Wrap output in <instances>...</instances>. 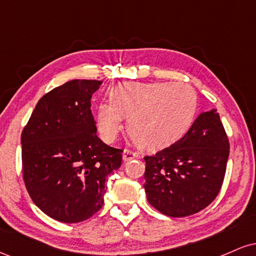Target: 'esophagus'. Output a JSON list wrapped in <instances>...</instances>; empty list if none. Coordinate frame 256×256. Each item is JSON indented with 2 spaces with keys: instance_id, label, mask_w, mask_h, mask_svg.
Returning <instances> with one entry per match:
<instances>
[{
  "instance_id": "1",
  "label": "esophagus",
  "mask_w": 256,
  "mask_h": 256,
  "mask_svg": "<svg viewBox=\"0 0 256 256\" xmlns=\"http://www.w3.org/2000/svg\"><path fill=\"white\" fill-rule=\"evenodd\" d=\"M138 158L137 152L128 150V149L122 152V161H124V162H126V161H128V160H132V158Z\"/></svg>"
}]
</instances>
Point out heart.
<instances>
[{
    "instance_id": "1",
    "label": "heart",
    "mask_w": 256,
    "mask_h": 256,
    "mask_svg": "<svg viewBox=\"0 0 256 256\" xmlns=\"http://www.w3.org/2000/svg\"><path fill=\"white\" fill-rule=\"evenodd\" d=\"M198 95L185 83H125L110 90V102L98 104L96 124L112 142L128 116V128L138 146L158 148L180 137L195 119Z\"/></svg>"
}]
</instances>
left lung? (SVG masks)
<instances>
[{"label":"left lung","mask_w":256,"mask_h":256,"mask_svg":"<svg viewBox=\"0 0 256 256\" xmlns=\"http://www.w3.org/2000/svg\"><path fill=\"white\" fill-rule=\"evenodd\" d=\"M228 152L219 113L204 112L174 144L144 158L146 200L173 218L200 212L220 192Z\"/></svg>","instance_id":"1"}]
</instances>
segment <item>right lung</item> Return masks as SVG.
Wrapping results in <instances>:
<instances>
[{
    "mask_svg": "<svg viewBox=\"0 0 256 256\" xmlns=\"http://www.w3.org/2000/svg\"><path fill=\"white\" fill-rule=\"evenodd\" d=\"M102 82L74 79L38 101L22 134V176L34 204L58 222H84L104 204L120 149L96 134L91 98Z\"/></svg>",
    "mask_w": 256,
    "mask_h": 256,
    "instance_id": "obj_1",
    "label": "right lung"
}]
</instances>
